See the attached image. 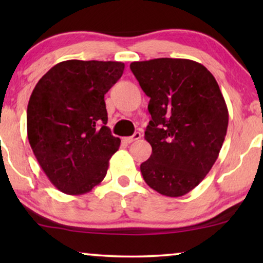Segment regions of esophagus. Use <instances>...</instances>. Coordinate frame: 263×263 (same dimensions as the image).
Segmentation results:
<instances>
[{
	"instance_id": "obj_1",
	"label": "esophagus",
	"mask_w": 263,
	"mask_h": 263,
	"mask_svg": "<svg viewBox=\"0 0 263 263\" xmlns=\"http://www.w3.org/2000/svg\"><path fill=\"white\" fill-rule=\"evenodd\" d=\"M140 138H141V134H140L139 132H136V133H134V135H133V136H128V138H124L123 141L125 143H132V142L136 141V140H139Z\"/></svg>"
}]
</instances>
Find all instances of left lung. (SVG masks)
Returning <instances> with one entry per match:
<instances>
[{
    "mask_svg": "<svg viewBox=\"0 0 263 263\" xmlns=\"http://www.w3.org/2000/svg\"><path fill=\"white\" fill-rule=\"evenodd\" d=\"M130 69L149 97L152 120L145 139L152 146L142 177L161 195L188 194L206 177L224 142L229 111L206 67L185 59L133 62Z\"/></svg>",
    "mask_w": 263,
    "mask_h": 263,
    "instance_id": "obj_1",
    "label": "left lung"
}]
</instances>
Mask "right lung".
Masks as SVG:
<instances>
[{
    "mask_svg": "<svg viewBox=\"0 0 263 263\" xmlns=\"http://www.w3.org/2000/svg\"><path fill=\"white\" fill-rule=\"evenodd\" d=\"M124 63L69 60L35 85L27 105V136L39 165L57 189L81 195L106 176L121 140L106 127L104 96Z\"/></svg>",
    "mask_w": 263,
    "mask_h": 263,
    "instance_id": "right-lung-1",
    "label": "right lung"
}]
</instances>
